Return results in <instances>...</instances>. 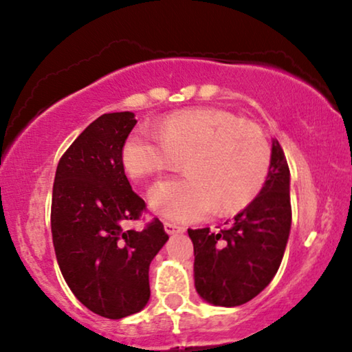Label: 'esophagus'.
<instances>
[{
  "mask_svg": "<svg viewBox=\"0 0 352 352\" xmlns=\"http://www.w3.org/2000/svg\"><path fill=\"white\" fill-rule=\"evenodd\" d=\"M163 226H165V230H166V234H176V232H184V228H182V226H177V224H175V223H170V221H165V223H163Z\"/></svg>",
  "mask_w": 352,
  "mask_h": 352,
  "instance_id": "obj_1",
  "label": "esophagus"
}]
</instances>
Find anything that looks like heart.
Masks as SVG:
<instances>
[{
    "instance_id": "heart-1",
    "label": "heart",
    "mask_w": 352,
    "mask_h": 352,
    "mask_svg": "<svg viewBox=\"0 0 352 352\" xmlns=\"http://www.w3.org/2000/svg\"><path fill=\"white\" fill-rule=\"evenodd\" d=\"M124 170L146 181L184 162L187 176L163 181L148 194L166 218L192 223L213 208L234 214L261 194L271 170V146L258 124L223 109H187L166 115L157 136L136 131L124 142Z\"/></svg>"
}]
</instances>
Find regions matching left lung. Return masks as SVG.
I'll return each instance as SVG.
<instances>
[{
    "mask_svg": "<svg viewBox=\"0 0 352 352\" xmlns=\"http://www.w3.org/2000/svg\"><path fill=\"white\" fill-rule=\"evenodd\" d=\"M228 228L189 229L194 243L195 288L216 306H240L269 285L280 266L292 226L290 170L278 141L256 200Z\"/></svg>",
    "mask_w": 352,
    "mask_h": 352,
    "instance_id": "1",
    "label": "left lung"
}]
</instances>
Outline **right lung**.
<instances>
[{
  "label": "right lung",
  "mask_w": 352,
  "mask_h": 352,
  "mask_svg": "<svg viewBox=\"0 0 352 352\" xmlns=\"http://www.w3.org/2000/svg\"><path fill=\"white\" fill-rule=\"evenodd\" d=\"M138 120L104 113L60 157L52 186L51 230L67 285L94 314L123 319L151 298L148 266L168 240L162 221L126 230L146 201L124 175L122 151Z\"/></svg>",
  "instance_id": "obj_1"
}]
</instances>
